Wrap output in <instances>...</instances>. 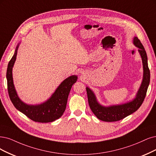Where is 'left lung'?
<instances>
[{
  "mask_svg": "<svg viewBox=\"0 0 156 156\" xmlns=\"http://www.w3.org/2000/svg\"><path fill=\"white\" fill-rule=\"evenodd\" d=\"M133 44L139 48L138 51L141 57L143 67V81L133 100L121 105L104 107L98 102L93 90H91L89 87H86L89 105L92 112L98 118L103 122H117L125 118L136 112L141 107L145 100L151 79V73L147 62V55L145 48L137 37H135L134 38Z\"/></svg>",
  "mask_w": 156,
  "mask_h": 156,
  "instance_id": "left-lung-1",
  "label": "left lung"
}]
</instances>
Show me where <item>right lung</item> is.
I'll list each match as a JSON object with an SVG mask.
<instances>
[{
	"label": "right lung",
	"mask_w": 156,
	"mask_h": 156,
	"mask_svg": "<svg viewBox=\"0 0 156 156\" xmlns=\"http://www.w3.org/2000/svg\"><path fill=\"white\" fill-rule=\"evenodd\" d=\"M19 46V44L17 45L15 53L9 62L7 69L6 78L9 98L17 110L24 114L34 122L40 123L54 122L60 118L64 112L69 94L73 85L76 82L78 77L76 75H73L63 80L50 98L43 103L38 105L26 104L17 95L12 76V69L16 60Z\"/></svg>",
	"instance_id": "add662e5"
}]
</instances>
